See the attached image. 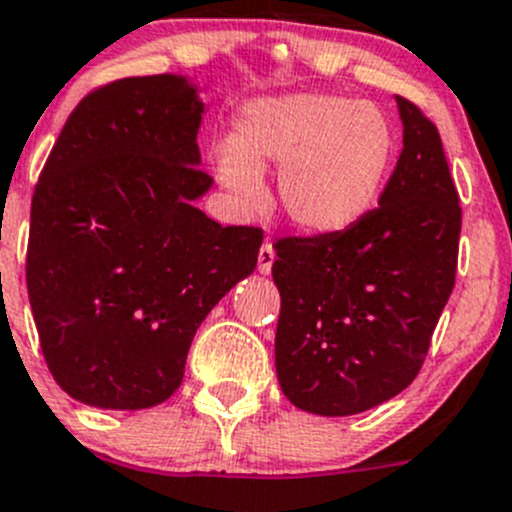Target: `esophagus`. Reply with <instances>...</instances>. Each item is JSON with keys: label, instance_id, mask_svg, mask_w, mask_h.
<instances>
[{"label": "esophagus", "instance_id": "34e87169", "mask_svg": "<svg viewBox=\"0 0 512 512\" xmlns=\"http://www.w3.org/2000/svg\"><path fill=\"white\" fill-rule=\"evenodd\" d=\"M272 262H275V247H272L270 242H265V245L260 247V255H257V270H260L262 275H270Z\"/></svg>", "mask_w": 512, "mask_h": 512}]
</instances>
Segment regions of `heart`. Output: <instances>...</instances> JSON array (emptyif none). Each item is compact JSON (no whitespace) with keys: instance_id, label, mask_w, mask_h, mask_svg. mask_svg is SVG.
Segmentation results:
<instances>
[{"instance_id":"heart-1","label":"heart","mask_w":512,"mask_h":512,"mask_svg":"<svg viewBox=\"0 0 512 512\" xmlns=\"http://www.w3.org/2000/svg\"><path fill=\"white\" fill-rule=\"evenodd\" d=\"M395 132L372 104L332 94H282L247 104L215 170L245 202L260 197L262 167H280L277 200L305 235L350 230L380 200Z\"/></svg>"}]
</instances>
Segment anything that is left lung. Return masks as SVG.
Segmentation results:
<instances>
[{
    "instance_id": "1",
    "label": "left lung",
    "mask_w": 512,
    "mask_h": 512,
    "mask_svg": "<svg viewBox=\"0 0 512 512\" xmlns=\"http://www.w3.org/2000/svg\"><path fill=\"white\" fill-rule=\"evenodd\" d=\"M403 152L357 225L277 242V380L295 408L342 418L403 393L420 372L455 285L460 202L443 142L395 97Z\"/></svg>"
}]
</instances>
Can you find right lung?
Segmentation results:
<instances>
[{
    "instance_id": "add662e5",
    "label": "right lung",
    "mask_w": 512,
    "mask_h": 512,
    "mask_svg": "<svg viewBox=\"0 0 512 512\" xmlns=\"http://www.w3.org/2000/svg\"><path fill=\"white\" fill-rule=\"evenodd\" d=\"M205 102L185 74L87 94L32 197L27 290L44 360L69 398L102 410L165 403L212 307L252 275L262 230L197 207Z\"/></svg>"
}]
</instances>
